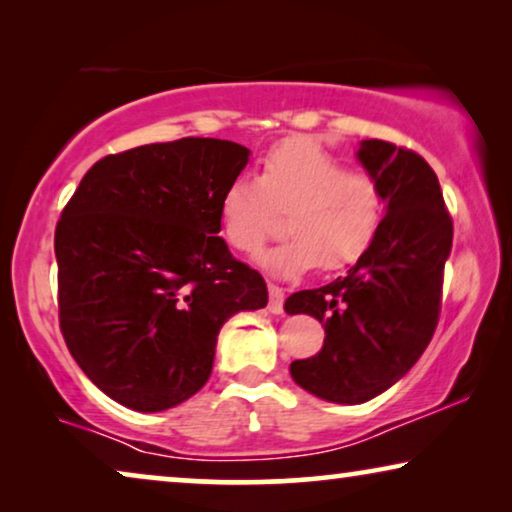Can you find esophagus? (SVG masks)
Segmentation results:
<instances>
[{"label": "esophagus", "mask_w": 512, "mask_h": 512, "mask_svg": "<svg viewBox=\"0 0 512 512\" xmlns=\"http://www.w3.org/2000/svg\"><path fill=\"white\" fill-rule=\"evenodd\" d=\"M268 296H270L268 310H270L272 314H282V312H284V291L279 289V286L270 284V286H268Z\"/></svg>", "instance_id": "esophagus-1"}]
</instances>
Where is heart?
I'll list each match as a JSON object with an SVG mask.
<instances>
[{
    "label": "heart",
    "instance_id": "b5f03b06",
    "mask_svg": "<svg viewBox=\"0 0 512 512\" xmlns=\"http://www.w3.org/2000/svg\"><path fill=\"white\" fill-rule=\"evenodd\" d=\"M277 212H286L291 237L265 251L258 265L272 277L293 279L319 265L342 268L373 242L382 219V191L373 174L349 170L307 137L270 149L256 177H237L219 202L223 240L240 254H256Z\"/></svg>",
    "mask_w": 512,
    "mask_h": 512
}]
</instances>
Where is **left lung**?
<instances>
[{"mask_svg": "<svg viewBox=\"0 0 512 512\" xmlns=\"http://www.w3.org/2000/svg\"><path fill=\"white\" fill-rule=\"evenodd\" d=\"M363 170L380 184L384 216L345 277L286 298L289 314L324 326L319 354L293 361L291 377L312 396L359 405L401 380L436 331L452 219L436 172L415 151L363 139Z\"/></svg>", "mask_w": 512, "mask_h": 512, "instance_id": "1", "label": "left lung"}]
</instances>
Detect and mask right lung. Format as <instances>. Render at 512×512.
<instances>
[{
	"instance_id": "1",
	"label": "right lung",
	"mask_w": 512,
	"mask_h": 512,
	"mask_svg": "<svg viewBox=\"0 0 512 512\" xmlns=\"http://www.w3.org/2000/svg\"><path fill=\"white\" fill-rule=\"evenodd\" d=\"M251 151L226 139L146 144L90 167L55 228L65 342L116 403L160 412L212 375L216 338L268 286L219 237V202Z\"/></svg>"
}]
</instances>
